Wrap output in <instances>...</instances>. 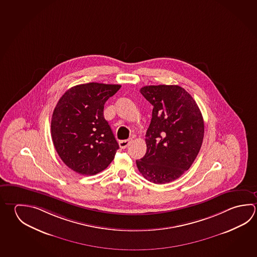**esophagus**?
Segmentation results:
<instances>
[{"mask_svg": "<svg viewBox=\"0 0 257 257\" xmlns=\"http://www.w3.org/2000/svg\"><path fill=\"white\" fill-rule=\"evenodd\" d=\"M131 142H132V139H128V140H120V141H119V147L124 150V149H126L127 146L131 144Z\"/></svg>", "mask_w": 257, "mask_h": 257, "instance_id": "obj_1", "label": "esophagus"}]
</instances>
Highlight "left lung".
Masks as SVG:
<instances>
[{
    "mask_svg": "<svg viewBox=\"0 0 257 257\" xmlns=\"http://www.w3.org/2000/svg\"><path fill=\"white\" fill-rule=\"evenodd\" d=\"M153 106L146 134L147 152L136 160L150 182L166 184L189 169L204 139V119L191 95L178 85L145 86L140 89Z\"/></svg>",
    "mask_w": 257,
    "mask_h": 257,
    "instance_id": "8db88e82",
    "label": "left lung"
}]
</instances>
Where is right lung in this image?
<instances>
[{
  "label": "right lung",
  "instance_id": "obj_1",
  "mask_svg": "<svg viewBox=\"0 0 257 257\" xmlns=\"http://www.w3.org/2000/svg\"><path fill=\"white\" fill-rule=\"evenodd\" d=\"M120 85L90 82L74 86L61 96L53 110L52 138L57 153L75 172H101L119 149L103 115L104 105Z\"/></svg>",
  "mask_w": 257,
  "mask_h": 257
}]
</instances>
